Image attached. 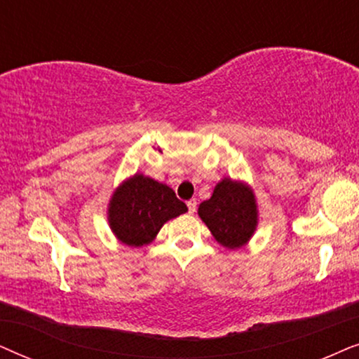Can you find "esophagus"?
I'll return each instance as SVG.
<instances>
[{
    "label": "esophagus",
    "mask_w": 359,
    "mask_h": 359,
    "mask_svg": "<svg viewBox=\"0 0 359 359\" xmlns=\"http://www.w3.org/2000/svg\"><path fill=\"white\" fill-rule=\"evenodd\" d=\"M187 207H189V213H195V212H197V200L190 198L189 202H187Z\"/></svg>",
    "instance_id": "34e87169"
}]
</instances>
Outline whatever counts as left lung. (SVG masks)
I'll return each instance as SVG.
<instances>
[{
	"instance_id": "1",
	"label": "left lung",
	"mask_w": 359,
	"mask_h": 359,
	"mask_svg": "<svg viewBox=\"0 0 359 359\" xmlns=\"http://www.w3.org/2000/svg\"><path fill=\"white\" fill-rule=\"evenodd\" d=\"M198 217L207 224L215 240L228 250L245 246L257 226L255 192L241 180L224 177L212 197L200 203Z\"/></svg>"
}]
</instances>
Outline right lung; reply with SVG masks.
I'll use <instances>...</instances> for the list:
<instances>
[{"mask_svg": "<svg viewBox=\"0 0 359 359\" xmlns=\"http://www.w3.org/2000/svg\"><path fill=\"white\" fill-rule=\"evenodd\" d=\"M187 212V205L165 184L135 174L113 192L108 223L114 236L128 246H144L154 240L169 219Z\"/></svg>", "mask_w": 359, "mask_h": 359, "instance_id": "add662e5", "label": "right lung"}]
</instances>
